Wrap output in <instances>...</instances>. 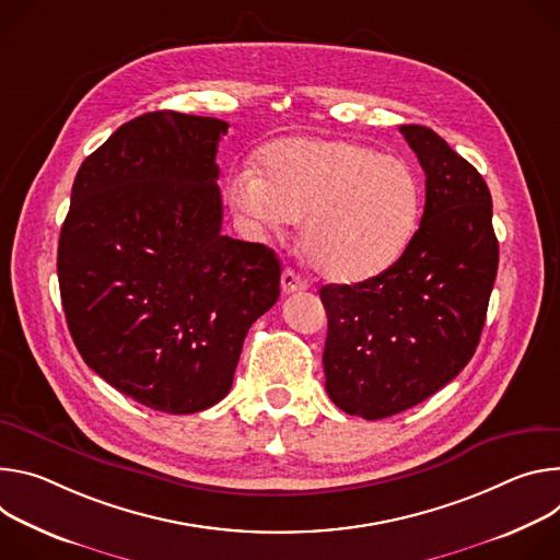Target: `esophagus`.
<instances>
[{
    "instance_id": "obj_1",
    "label": "esophagus",
    "mask_w": 560,
    "mask_h": 560,
    "mask_svg": "<svg viewBox=\"0 0 560 560\" xmlns=\"http://www.w3.org/2000/svg\"><path fill=\"white\" fill-rule=\"evenodd\" d=\"M304 287H306V282L300 278V273H295L293 269L282 271V291L284 293H295V291H302Z\"/></svg>"
}]
</instances>
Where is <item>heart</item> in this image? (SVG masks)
<instances>
[{"label": "heart", "instance_id": "1", "mask_svg": "<svg viewBox=\"0 0 560 560\" xmlns=\"http://www.w3.org/2000/svg\"><path fill=\"white\" fill-rule=\"evenodd\" d=\"M237 211L269 229L302 222V252L323 278L360 282L392 267L422 207L420 184L398 158L347 142L291 138L262 158V175L229 184Z\"/></svg>", "mask_w": 560, "mask_h": 560}]
</instances>
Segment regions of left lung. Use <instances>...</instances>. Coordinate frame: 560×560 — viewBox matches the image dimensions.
Masks as SVG:
<instances>
[{
	"label": "left lung",
	"instance_id": "8db88e82",
	"mask_svg": "<svg viewBox=\"0 0 560 560\" xmlns=\"http://www.w3.org/2000/svg\"><path fill=\"white\" fill-rule=\"evenodd\" d=\"M424 171V211L405 254L355 284H327L325 387L364 420L400 413L454 381L471 360L499 271L482 175L439 133L400 127Z\"/></svg>",
	"mask_w": 560,
	"mask_h": 560
}]
</instances>
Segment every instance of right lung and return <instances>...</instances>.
<instances>
[{"mask_svg": "<svg viewBox=\"0 0 560 560\" xmlns=\"http://www.w3.org/2000/svg\"><path fill=\"white\" fill-rule=\"evenodd\" d=\"M226 129L175 110L121 124L82 162L61 224L59 293L80 355L155 411L220 402L248 329L280 295L271 248L220 233Z\"/></svg>", "mask_w": 560, "mask_h": 560, "instance_id": "1", "label": "right lung"}]
</instances>
